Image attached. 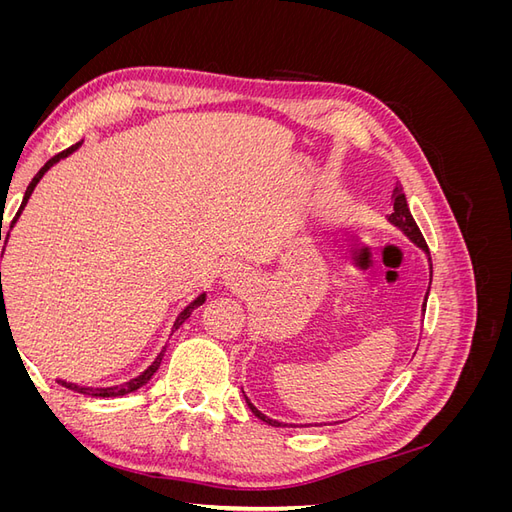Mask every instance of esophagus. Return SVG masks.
<instances>
[{
  "label": "esophagus",
  "mask_w": 512,
  "mask_h": 512,
  "mask_svg": "<svg viewBox=\"0 0 512 512\" xmlns=\"http://www.w3.org/2000/svg\"><path fill=\"white\" fill-rule=\"evenodd\" d=\"M224 277H226V282L232 286H239V282L250 280V277H247V271L241 265H230Z\"/></svg>",
  "instance_id": "34e87169"
}]
</instances>
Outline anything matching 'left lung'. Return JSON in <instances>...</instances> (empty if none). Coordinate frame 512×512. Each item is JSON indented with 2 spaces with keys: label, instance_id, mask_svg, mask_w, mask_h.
<instances>
[{
  "label": "left lung",
  "instance_id": "obj_1",
  "mask_svg": "<svg viewBox=\"0 0 512 512\" xmlns=\"http://www.w3.org/2000/svg\"><path fill=\"white\" fill-rule=\"evenodd\" d=\"M393 198H395V203H393V213L389 215V222L391 224H395L401 232H404V235L412 241V243H416L418 247H421V250L427 254V260H429V273L433 275V267H431V256H429V247H427V243H425V239H423V235H421V230H418V226H416V222H414V218H412V213H410V207H408V200H406V194H404V190H401V185L399 188H395L393 190ZM429 286H431V282H429ZM427 297H429V290H427V294H425V301H427ZM425 303H423V312H425ZM245 401H247V406H250V410L254 412V416H258L260 421H265L267 425H271V427H286L288 423H280V421H273V418H269V416H265L262 414L250 399L245 397ZM290 427H294V425H290Z\"/></svg>",
  "mask_w": 512,
  "mask_h": 512
}]
</instances>
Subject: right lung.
<instances>
[{
  "mask_svg": "<svg viewBox=\"0 0 512 512\" xmlns=\"http://www.w3.org/2000/svg\"><path fill=\"white\" fill-rule=\"evenodd\" d=\"M81 147V143H76V145H72V147H68L66 151H61V153H57V156H53L49 162H46L40 170H38V175L32 179V183L27 185V192H25V196H23V203H21V209L17 211V215H14V220H12V224H10V228L14 226V222L19 220V215H21V211L25 209V205H27V200H29V196H32V192H34V188L38 185V181L42 179V175L46 173V170H49L53 164H57L59 160H64V158H68L72 151H76ZM10 235V232H8ZM8 235H6V241H8ZM0 241H2V228H0ZM0 286H2V271H0ZM2 290V288H0ZM205 299H207V294L203 292V294H198V297L183 309V312L177 316V320H175V324H173V331H177L181 324L188 320L190 316H192V312L196 307H200L205 303ZM2 322H6V303H4V292H2V299H0V324ZM162 356H164V350L158 354V359L153 361L141 376H136V378H132L130 382H123V384H117V386H106V389H94V386H79V384H72V382H66V380H57L61 386H66V389H70V391H76V393H83V395H91V397H121V395H128V393H134V391H138L141 389V386H145L149 380H151V376L156 374L158 371V367H160V363H162Z\"/></svg>",
  "mask_w": 512,
  "mask_h": 512,
  "instance_id": "1",
  "label": "right lung"
}]
</instances>
